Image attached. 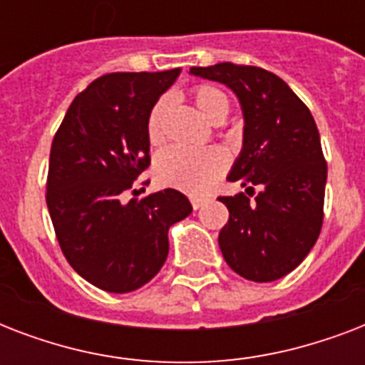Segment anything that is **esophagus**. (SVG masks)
<instances>
[{
  "label": "esophagus",
  "instance_id": "obj_1",
  "mask_svg": "<svg viewBox=\"0 0 365 365\" xmlns=\"http://www.w3.org/2000/svg\"><path fill=\"white\" fill-rule=\"evenodd\" d=\"M205 202H206L205 197H197V195H191V205H193L195 210H199L200 206L205 205Z\"/></svg>",
  "mask_w": 365,
  "mask_h": 365
}]
</instances>
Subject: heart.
<instances>
[{"label": "heart", "instance_id": "1", "mask_svg": "<svg viewBox=\"0 0 365 365\" xmlns=\"http://www.w3.org/2000/svg\"><path fill=\"white\" fill-rule=\"evenodd\" d=\"M193 102L200 115L210 123L225 121L231 110L227 94L214 85H200L193 91ZM170 108V98L160 96L149 111L148 138L151 143L165 140V121ZM227 168V159L222 149L217 148H170L163 151L157 159L155 172L160 183L170 187L182 189L187 193H205L214 185L217 178Z\"/></svg>", "mask_w": 365, "mask_h": 365}]
</instances>
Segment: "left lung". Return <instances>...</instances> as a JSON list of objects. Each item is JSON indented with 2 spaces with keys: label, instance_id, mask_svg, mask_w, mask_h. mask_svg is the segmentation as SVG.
<instances>
[{
  "label": "left lung",
  "instance_id": "8db88e82",
  "mask_svg": "<svg viewBox=\"0 0 365 365\" xmlns=\"http://www.w3.org/2000/svg\"><path fill=\"white\" fill-rule=\"evenodd\" d=\"M189 73L231 88L244 117L242 149L227 180L246 193L220 197L229 210L220 250L240 277L278 280L305 259L322 229L328 166L317 123L271 71L222 62ZM254 187L260 191L250 200Z\"/></svg>",
  "mask_w": 365,
  "mask_h": 365
}]
</instances>
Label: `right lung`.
Returning <instances> with one entry per match:
<instances>
[{"label": "right lung", "mask_w": 365, "mask_h": 365, "mask_svg": "<svg viewBox=\"0 0 365 365\" xmlns=\"http://www.w3.org/2000/svg\"><path fill=\"white\" fill-rule=\"evenodd\" d=\"M180 68L117 71L77 94L53 140L47 208L66 259L111 294L142 288L165 265L168 229L193 212L176 189L123 202L149 166L148 117Z\"/></svg>", "instance_id": "add662e5"}]
</instances>
